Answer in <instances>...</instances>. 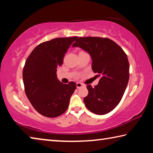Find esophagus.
<instances>
[{
	"label": "esophagus",
	"mask_w": 153,
	"mask_h": 153,
	"mask_svg": "<svg viewBox=\"0 0 153 153\" xmlns=\"http://www.w3.org/2000/svg\"><path fill=\"white\" fill-rule=\"evenodd\" d=\"M83 86H84V85H83V84H82V83H80V82H77V84H76L77 88H80L82 87Z\"/></svg>",
	"instance_id": "obj_1"
}]
</instances>
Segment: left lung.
Here are the masks:
<instances>
[{"mask_svg":"<svg viewBox=\"0 0 153 153\" xmlns=\"http://www.w3.org/2000/svg\"><path fill=\"white\" fill-rule=\"evenodd\" d=\"M72 47H79L91 56L92 69L100 78L94 88L87 85L84 98L90 111L105 115L121 101L129 81V62L123 49L107 38H78Z\"/></svg>","mask_w":153,"mask_h":153,"instance_id":"left-lung-1","label":"left lung"}]
</instances>
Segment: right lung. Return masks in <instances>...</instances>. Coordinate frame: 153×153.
Wrapping results in <instances>:
<instances>
[{
	"instance_id": "add662e5",
	"label": "right lung",
	"mask_w": 153,
	"mask_h": 153,
	"mask_svg": "<svg viewBox=\"0 0 153 153\" xmlns=\"http://www.w3.org/2000/svg\"><path fill=\"white\" fill-rule=\"evenodd\" d=\"M77 38H58L40 44L25 61L23 70L25 94L33 108L45 117H56L65 112L76 88V82L64 84L59 81L56 71Z\"/></svg>"
}]
</instances>
